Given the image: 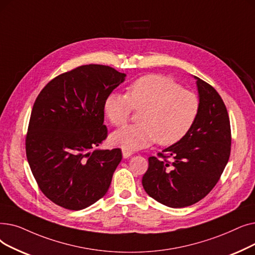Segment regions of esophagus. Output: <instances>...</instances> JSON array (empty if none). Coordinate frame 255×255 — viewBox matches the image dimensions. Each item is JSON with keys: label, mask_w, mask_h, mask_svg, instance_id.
<instances>
[{"label": "esophagus", "mask_w": 255, "mask_h": 255, "mask_svg": "<svg viewBox=\"0 0 255 255\" xmlns=\"http://www.w3.org/2000/svg\"><path fill=\"white\" fill-rule=\"evenodd\" d=\"M132 152L131 151H128V150H126V149H123V156L125 157V159H128L129 156H131Z\"/></svg>", "instance_id": "esophagus-1"}]
</instances>
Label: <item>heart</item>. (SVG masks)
<instances>
[{
    "mask_svg": "<svg viewBox=\"0 0 255 255\" xmlns=\"http://www.w3.org/2000/svg\"><path fill=\"white\" fill-rule=\"evenodd\" d=\"M132 109L143 110L139 125L127 126L113 132L111 142L132 151L154 142L176 143L183 138L199 112L198 96L164 76H145L129 85L128 96L112 92L107 96L104 111L110 123L124 126Z\"/></svg>",
    "mask_w": 255,
    "mask_h": 255,
    "instance_id": "obj_1",
    "label": "heart"
}]
</instances>
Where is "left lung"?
Masks as SVG:
<instances>
[{"mask_svg":"<svg viewBox=\"0 0 255 255\" xmlns=\"http://www.w3.org/2000/svg\"><path fill=\"white\" fill-rule=\"evenodd\" d=\"M196 80L199 112L187 134L148 157L142 177L150 197L169 208H185L198 202L219 180L230 155L232 132L226 107L214 87ZM171 156L173 163L165 159Z\"/></svg>","mask_w":255,"mask_h":255,"instance_id":"left-lung-1","label":"left lung"}]
</instances>
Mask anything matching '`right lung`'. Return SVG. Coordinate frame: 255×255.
<instances>
[{
	"label": "right lung",
	"mask_w": 255,
	"mask_h": 255,
	"mask_svg": "<svg viewBox=\"0 0 255 255\" xmlns=\"http://www.w3.org/2000/svg\"><path fill=\"white\" fill-rule=\"evenodd\" d=\"M126 77L110 66L83 65L53 79L36 99L27 159L42 193L60 207L86 209L110 187L121 149H93L108 135L107 96Z\"/></svg>",
	"instance_id": "right-lung-1"
}]
</instances>
